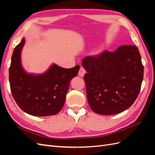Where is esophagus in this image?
Listing matches in <instances>:
<instances>
[{"mask_svg": "<svg viewBox=\"0 0 155 155\" xmlns=\"http://www.w3.org/2000/svg\"><path fill=\"white\" fill-rule=\"evenodd\" d=\"M86 73V70L83 67H81L80 69L79 70V72H78V75L80 77H83L84 75Z\"/></svg>", "mask_w": 155, "mask_h": 155, "instance_id": "1", "label": "esophagus"}]
</instances>
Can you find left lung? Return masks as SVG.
Returning <instances> with one entry per match:
<instances>
[{"instance_id":"obj_1","label":"left lung","mask_w":155,"mask_h":155,"mask_svg":"<svg viewBox=\"0 0 155 155\" xmlns=\"http://www.w3.org/2000/svg\"><path fill=\"white\" fill-rule=\"evenodd\" d=\"M87 97L97 114L112 115L127 109L137 100L143 78V66L138 48L120 46L87 56L82 61Z\"/></svg>"}]
</instances>
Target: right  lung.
I'll return each mask as SVG.
<instances>
[{
  "instance_id": "obj_1",
  "label": "right lung",
  "mask_w": 155,
  "mask_h": 155,
  "mask_svg": "<svg viewBox=\"0 0 155 155\" xmlns=\"http://www.w3.org/2000/svg\"><path fill=\"white\" fill-rule=\"evenodd\" d=\"M24 45L22 38L14 48L9 68V80L14 100L21 109L28 114H57L64 105L70 81L77 76L79 66L63 68L54 64L43 74H27L21 63Z\"/></svg>"
}]
</instances>
